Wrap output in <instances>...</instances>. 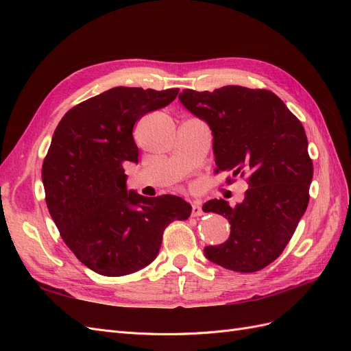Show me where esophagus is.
I'll list each match as a JSON object with an SVG mask.
<instances>
[{
  "label": "esophagus",
  "mask_w": 351,
  "mask_h": 351,
  "mask_svg": "<svg viewBox=\"0 0 351 351\" xmlns=\"http://www.w3.org/2000/svg\"><path fill=\"white\" fill-rule=\"evenodd\" d=\"M202 214H204V210H202L200 204L195 202V204H192V217H200Z\"/></svg>",
  "instance_id": "34e87169"
}]
</instances>
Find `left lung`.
<instances>
[{
  "label": "left lung",
  "instance_id": "1",
  "mask_svg": "<svg viewBox=\"0 0 351 351\" xmlns=\"http://www.w3.org/2000/svg\"><path fill=\"white\" fill-rule=\"evenodd\" d=\"M178 99L210 127L217 171L247 176L241 204L212 199L204 205L231 224L228 240L206 246L205 256L236 272L261 271L282 253L309 204L313 164L303 125L265 89H184Z\"/></svg>",
  "mask_w": 351,
  "mask_h": 351
}]
</instances>
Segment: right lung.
Returning <instances> with one entry per match:
<instances>
[{"label": "right lung", "instance_id": "obj_1", "mask_svg": "<svg viewBox=\"0 0 351 351\" xmlns=\"http://www.w3.org/2000/svg\"><path fill=\"white\" fill-rule=\"evenodd\" d=\"M178 89L112 88L62 117L42 164L47 206L60 234L86 267L121 277L147 267L165 227L187 219L186 200L127 190L124 162H137L134 123L171 104Z\"/></svg>", "mask_w": 351, "mask_h": 351}]
</instances>
